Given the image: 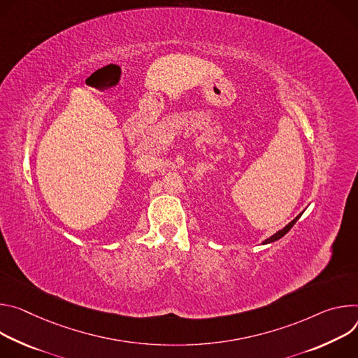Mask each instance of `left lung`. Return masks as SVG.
<instances>
[{
    "mask_svg": "<svg viewBox=\"0 0 358 358\" xmlns=\"http://www.w3.org/2000/svg\"><path fill=\"white\" fill-rule=\"evenodd\" d=\"M300 216H301V213H300L299 216H296V217H294V219H293V220H292L289 224H286L283 229H280L279 231H275L273 236H270L268 239H266V241L263 242V245H268V243H273V242H275V241L282 239V237H283V236H285V234H286V233H287V231H289V230H290V229L294 226V223H296V222L300 219Z\"/></svg>",
    "mask_w": 358,
    "mask_h": 358,
    "instance_id": "1",
    "label": "left lung"
}]
</instances>
